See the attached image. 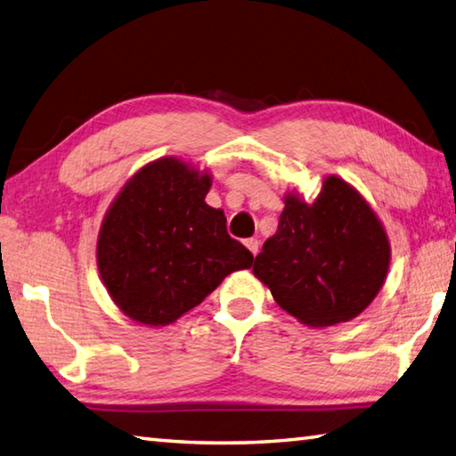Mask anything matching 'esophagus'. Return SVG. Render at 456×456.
<instances>
[{
  "label": "esophagus",
  "mask_w": 456,
  "mask_h": 456,
  "mask_svg": "<svg viewBox=\"0 0 456 456\" xmlns=\"http://www.w3.org/2000/svg\"><path fill=\"white\" fill-rule=\"evenodd\" d=\"M245 247L256 256V253H258V240L256 239H247L245 240Z\"/></svg>",
  "instance_id": "obj_1"
}]
</instances>
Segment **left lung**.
Returning a JSON list of instances; mask_svg holds the SVG:
<instances>
[{
  "label": "left lung",
  "instance_id": "1",
  "mask_svg": "<svg viewBox=\"0 0 456 456\" xmlns=\"http://www.w3.org/2000/svg\"><path fill=\"white\" fill-rule=\"evenodd\" d=\"M389 261L378 213L354 185L328 175L312 203L287 191L279 229L265 240L253 274L298 322L326 328L350 322L371 305Z\"/></svg>",
  "mask_w": 456,
  "mask_h": 456
}]
</instances>
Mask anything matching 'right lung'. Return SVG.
Listing matches in <instances>:
<instances>
[{
	"instance_id": "obj_1",
	"label": "right lung",
	"mask_w": 456,
	"mask_h": 456,
	"mask_svg": "<svg viewBox=\"0 0 456 456\" xmlns=\"http://www.w3.org/2000/svg\"><path fill=\"white\" fill-rule=\"evenodd\" d=\"M208 169L166 156L124 183L102 219L96 265L106 292L140 326H167L251 269L253 255L227 235L225 213L205 203Z\"/></svg>"
}]
</instances>
